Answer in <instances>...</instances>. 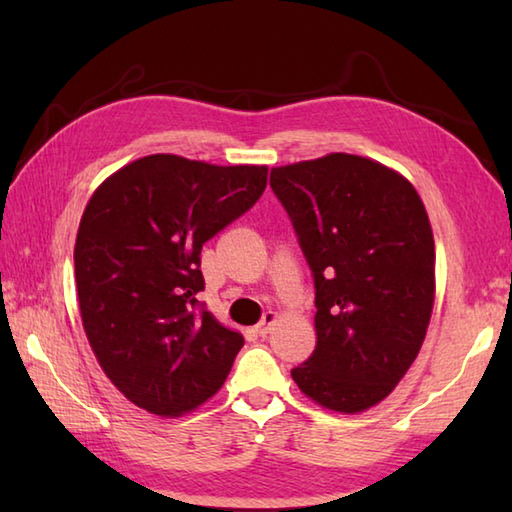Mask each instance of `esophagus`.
Instances as JSON below:
<instances>
[{
    "label": "esophagus",
    "mask_w": 512,
    "mask_h": 512,
    "mask_svg": "<svg viewBox=\"0 0 512 512\" xmlns=\"http://www.w3.org/2000/svg\"><path fill=\"white\" fill-rule=\"evenodd\" d=\"M275 321H277V314H275V312H266V314H264V317H262V321H259V323H257V328H255V332H257V334H259V336H262V339H264V336H268L270 328H273V325H275Z\"/></svg>",
    "instance_id": "34e87169"
}]
</instances>
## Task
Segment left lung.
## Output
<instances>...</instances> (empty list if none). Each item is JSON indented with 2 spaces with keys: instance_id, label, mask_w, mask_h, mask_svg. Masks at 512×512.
Instances as JSON below:
<instances>
[{
  "instance_id": "obj_1",
  "label": "left lung",
  "mask_w": 512,
  "mask_h": 512,
  "mask_svg": "<svg viewBox=\"0 0 512 512\" xmlns=\"http://www.w3.org/2000/svg\"><path fill=\"white\" fill-rule=\"evenodd\" d=\"M314 275L317 347L292 369L317 405L361 413L385 400L422 347L436 301L427 209L402 173L328 154L270 169Z\"/></svg>"
}]
</instances>
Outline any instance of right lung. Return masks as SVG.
I'll list each match as a JSON object with an SVG mask.
<instances>
[{"instance_id":"1","label":"right lung","mask_w":512,"mask_h":512,"mask_svg":"<svg viewBox=\"0 0 512 512\" xmlns=\"http://www.w3.org/2000/svg\"><path fill=\"white\" fill-rule=\"evenodd\" d=\"M266 182V165L154 154L92 193L74 244L76 297L96 361L136 407L178 418L224 385L244 336L198 310L200 250Z\"/></svg>"}]
</instances>
